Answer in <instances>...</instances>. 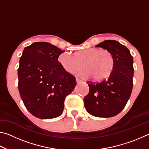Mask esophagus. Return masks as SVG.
<instances>
[{
    "mask_svg": "<svg viewBox=\"0 0 149 149\" xmlns=\"http://www.w3.org/2000/svg\"><path fill=\"white\" fill-rule=\"evenodd\" d=\"M82 81H83L82 80L78 79V78H76V82H77V84H80V83H81Z\"/></svg>",
    "mask_w": 149,
    "mask_h": 149,
    "instance_id": "34e87169",
    "label": "esophagus"
}]
</instances>
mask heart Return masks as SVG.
<instances>
[{"mask_svg": "<svg viewBox=\"0 0 149 149\" xmlns=\"http://www.w3.org/2000/svg\"><path fill=\"white\" fill-rule=\"evenodd\" d=\"M58 62L63 69L70 74L81 72L84 77H91L95 81L107 79L112 74L115 66V58L113 54L107 49L90 48L76 52L75 55L70 52L62 53L58 57Z\"/></svg>", "mask_w": 149, "mask_h": 149, "instance_id": "1", "label": "heart"}]
</instances>
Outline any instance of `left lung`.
<instances>
[{
    "instance_id": "1",
    "label": "left lung",
    "mask_w": 149,
    "mask_h": 149,
    "mask_svg": "<svg viewBox=\"0 0 149 149\" xmlns=\"http://www.w3.org/2000/svg\"><path fill=\"white\" fill-rule=\"evenodd\" d=\"M96 47L112 52L115 66L108 79L100 82L87 81L89 92L84 99L85 107L93 116L113 117L124 108L132 94L133 56L127 47L115 40H106Z\"/></svg>"
}]
</instances>
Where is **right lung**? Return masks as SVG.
I'll return each mask as SVG.
<instances>
[{
    "mask_svg": "<svg viewBox=\"0 0 149 149\" xmlns=\"http://www.w3.org/2000/svg\"><path fill=\"white\" fill-rule=\"evenodd\" d=\"M64 52L47 42H36L25 48L17 69L18 89L27 110L40 119L62 114L66 96L76 85L74 75L58 60Z\"/></svg>",
    "mask_w": 149,
    "mask_h": 149,
    "instance_id": "add662e5",
    "label": "right lung"
}]
</instances>
